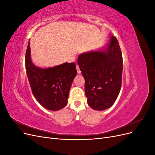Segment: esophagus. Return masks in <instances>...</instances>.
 Masks as SVG:
<instances>
[{"mask_svg":"<svg viewBox=\"0 0 155 155\" xmlns=\"http://www.w3.org/2000/svg\"><path fill=\"white\" fill-rule=\"evenodd\" d=\"M76 68H77V72H78V74H80V73H81V70H80V69H79V66H78V64L76 65Z\"/></svg>","mask_w":155,"mask_h":155,"instance_id":"obj_1","label":"esophagus"}]
</instances>
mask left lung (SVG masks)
Listing matches in <instances>:
<instances>
[{"label":"left lung","mask_w":155,"mask_h":155,"mask_svg":"<svg viewBox=\"0 0 155 155\" xmlns=\"http://www.w3.org/2000/svg\"><path fill=\"white\" fill-rule=\"evenodd\" d=\"M78 63L85 78L88 105L97 110L110 107L118 96L122 77V54L117 39L111 36L101 50L80 54Z\"/></svg>","instance_id":"left-lung-1"}]
</instances>
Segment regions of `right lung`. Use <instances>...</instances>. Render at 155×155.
<instances>
[{"mask_svg":"<svg viewBox=\"0 0 155 155\" xmlns=\"http://www.w3.org/2000/svg\"><path fill=\"white\" fill-rule=\"evenodd\" d=\"M25 66L33 94L42 106L54 111L66 107L70 87L77 75L76 64L64 63L46 68L37 67L31 61L28 42Z\"/></svg>","mask_w":155,"mask_h":155,"instance_id":"add662e5","label":"right lung"}]
</instances>
